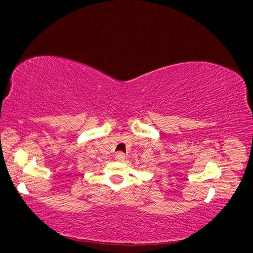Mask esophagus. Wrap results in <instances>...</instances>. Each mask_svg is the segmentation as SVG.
I'll return each instance as SVG.
<instances>
[{
  "label": "esophagus",
  "instance_id": "1",
  "mask_svg": "<svg viewBox=\"0 0 253 253\" xmlns=\"http://www.w3.org/2000/svg\"><path fill=\"white\" fill-rule=\"evenodd\" d=\"M125 159H126L125 153H122V152L117 153V154H116V160H118V162H124Z\"/></svg>",
  "mask_w": 253,
  "mask_h": 253
}]
</instances>
